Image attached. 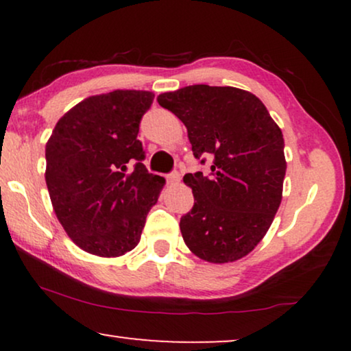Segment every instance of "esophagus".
<instances>
[{"mask_svg": "<svg viewBox=\"0 0 351 351\" xmlns=\"http://www.w3.org/2000/svg\"><path fill=\"white\" fill-rule=\"evenodd\" d=\"M167 182H169V184H179L180 182V174L177 171H174V172H171V174H167Z\"/></svg>", "mask_w": 351, "mask_h": 351, "instance_id": "obj_1", "label": "esophagus"}]
</instances>
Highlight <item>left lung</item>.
Segmentation results:
<instances>
[{
  "instance_id": "8db88e82",
  "label": "left lung",
  "mask_w": 351,
  "mask_h": 351,
  "mask_svg": "<svg viewBox=\"0 0 351 351\" xmlns=\"http://www.w3.org/2000/svg\"><path fill=\"white\" fill-rule=\"evenodd\" d=\"M185 124L195 158L208 176L185 174L195 204L180 219L195 256L227 263L247 256L270 228L286 176L285 138L262 100L232 86H186L158 95Z\"/></svg>"
}]
</instances>
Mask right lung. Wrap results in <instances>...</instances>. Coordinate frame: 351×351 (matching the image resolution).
<instances>
[{"mask_svg": "<svg viewBox=\"0 0 351 351\" xmlns=\"http://www.w3.org/2000/svg\"><path fill=\"white\" fill-rule=\"evenodd\" d=\"M155 94L93 95L57 121L46 143V185L66 234L83 251L119 257L141 241L165 179L143 160L138 124Z\"/></svg>", "mask_w": 351, "mask_h": 351, "instance_id": "obj_1", "label": "right lung"}]
</instances>
